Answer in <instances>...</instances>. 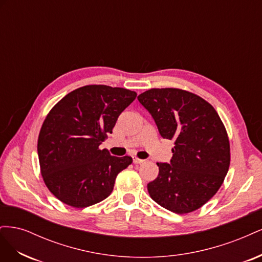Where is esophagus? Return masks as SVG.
I'll list each match as a JSON object with an SVG mask.
<instances>
[{
	"label": "esophagus",
	"mask_w": 262,
	"mask_h": 262,
	"mask_svg": "<svg viewBox=\"0 0 262 262\" xmlns=\"http://www.w3.org/2000/svg\"><path fill=\"white\" fill-rule=\"evenodd\" d=\"M143 162H144V160H142V158H139L137 156H133V163L134 164H141V163H143Z\"/></svg>",
	"instance_id": "obj_1"
}]
</instances>
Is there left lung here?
Listing matches in <instances>:
<instances>
[{
	"mask_svg": "<svg viewBox=\"0 0 262 262\" xmlns=\"http://www.w3.org/2000/svg\"><path fill=\"white\" fill-rule=\"evenodd\" d=\"M164 139L175 140L170 164L156 163L147 185L152 199L177 214L200 209L217 192L231 163V147L216 110L180 89H150L138 96Z\"/></svg>",
	"mask_w": 262,
	"mask_h": 262,
	"instance_id": "1",
	"label": "left lung"
}]
</instances>
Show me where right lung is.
<instances>
[{
	"label": "right lung",
	"instance_id": "1",
	"mask_svg": "<svg viewBox=\"0 0 262 262\" xmlns=\"http://www.w3.org/2000/svg\"><path fill=\"white\" fill-rule=\"evenodd\" d=\"M137 93L86 85L69 93L47 115L38 137L40 172L50 192L70 207L96 204L113 192L118 173L132 157H116L99 144Z\"/></svg>",
	"mask_w": 262,
	"mask_h": 262
}]
</instances>
